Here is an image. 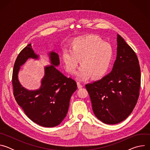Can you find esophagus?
Wrapping results in <instances>:
<instances>
[{"label": "esophagus", "mask_w": 150, "mask_h": 150, "mask_svg": "<svg viewBox=\"0 0 150 150\" xmlns=\"http://www.w3.org/2000/svg\"><path fill=\"white\" fill-rule=\"evenodd\" d=\"M77 85H78V88H81L83 87V85H82L79 82H77Z\"/></svg>", "instance_id": "34e87169"}]
</instances>
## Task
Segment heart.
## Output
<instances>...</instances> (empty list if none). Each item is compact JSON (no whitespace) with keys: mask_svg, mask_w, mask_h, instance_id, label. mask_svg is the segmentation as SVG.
I'll use <instances>...</instances> for the list:
<instances>
[{"mask_svg":"<svg viewBox=\"0 0 150 150\" xmlns=\"http://www.w3.org/2000/svg\"><path fill=\"white\" fill-rule=\"evenodd\" d=\"M114 56L113 48L100 37L89 35L78 37L74 41L72 48L63 50L62 60L69 73L74 74L79 63L82 65L76 72L81 80L103 76L109 71Z\"/></svg>","mask_w":150,"mask_h":150,"instance_id":"heart-1","label":"heart"}]
</instances>
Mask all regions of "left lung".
<instances>
[{
	"label": "left lung",
	"instance_id": "8db88e82",
	"mask_svg": "<svg viewBox=\"0 0 150 150\" xmlns=\"http://www.w3.org/2000/svg\"><path fill=\"white\" fill-rule=\"evenodd\" d=\"M117 56L110 73L85 85L95 116L102 122L113 125L126 119L137 103L141 69L136 53L119 34Z\"/></svg>",
	"mask_w": 150,
	"mask_h": 150
}]
</instances>
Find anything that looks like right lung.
I'll use <instances>...</instances> for the list:
<instances>
[{"label": "right lung", "instance_id": "1", "mask_svg": "<svg viewBox=\"0 0 150 150\" xmlns=\"http://www.w3.org/2000/svg\"><path fill=\"white\" fill-rule=\"evenodd\" d=\"M38 56L33 50L31 44L17 56L12 74L13 95L18 104L33 122L43 127H54L66 117L71 97L77 89V84L57 69L56 67L60 64L59 55L52 51L49 53L52 65L45 68L40 88L34 91L25 88L18 79L20 67L29 58L37 59Z\"/></svg>", "mask_w": 150, "mask_h": 150}]
</instances>
